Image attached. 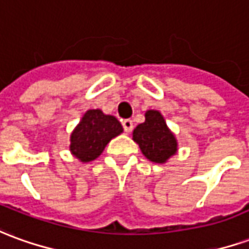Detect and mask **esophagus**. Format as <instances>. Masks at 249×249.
<instances>
[{
	"mask_svg": "<svg viewBox=\"0 0 249 249\" xmlns=\"http://www.w3.org/2000/svg\"><path fill=\"white\" fill-rule=\"evenodd\" d=\"M123 128H124V130L126 133L132 132V129H133V121L129 119L124 120V121H123Z\"/></svg>",
	"mask_w": 249,
	"mask_h": 249,
	"instance_id": "esophagus-1",
	"label": "esophagus"
}]
</instances>
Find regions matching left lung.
<instances>
[{
	"instance_id": "1",
	"label": "left lung",
	"mask_w": 249,
	"mask_h": 249,
	"mask_svg": "<svg viewBox=\"0 0 249 249\" xmlns=\"http://www.w3.org/2000/svg\"><path fill=\"white\" fill-rule=\"evenodd\" d=\"M133 140L139 144L142 155L155 163H166L178 151L177 139L158 110L145 113V121L133 130Z\"/></svg>"
}]
</instances>
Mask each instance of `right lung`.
<instances>
[{
  "label": "right lung",
  "mask_w": 249,
  "mask_h": 249,
  "mask_svg": "<svg viewBox=\"0 0 249 249\" xmlns=\"http://www.w3.org/2000/svg\"><path fill=\"white\" fill-rule=\"evenodd\" d=\"M123 133V126L114 116L100 109H90L71 133V154L83 163L97 159L113 137Z\"/></svg>",
  "instance_id": "1"
}]
</instances>
